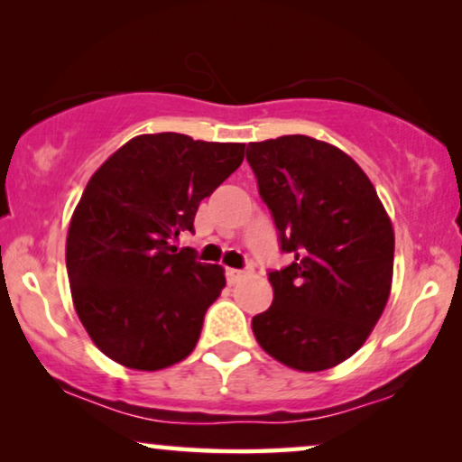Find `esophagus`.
Segmentation results:
<instances>
[{"label": "esophagus", "instance_id": "esophagus-1", "mask_svg": "<svg viewBox=\"0 0 462 462\" xmlns=\"http://www.w3.org/2000/svg\"><path fill=\"white\" fill-rule=\"evenodd\" d=\"M250 273H252V269H245V271L226 269V282H229V283H237L239 280H244V277H248Z\"/></svg>", "mask_w": 462, "mask_h": 462}]
</instances>
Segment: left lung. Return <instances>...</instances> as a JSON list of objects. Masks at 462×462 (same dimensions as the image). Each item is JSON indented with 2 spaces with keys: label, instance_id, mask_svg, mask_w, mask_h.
Instances as JSON below:
<instances>
[{
  "label": "left lung",
  "instance_id": "left-lung-1",
  "mask_svg": "<svg viewBox=\"0 0 462 462\" xmlns=\"http://www.w3.org/2000/svg\"><path fill=\"white\" fill-rule=\"evenodd\" d=\"M245 160L280 248L294 258L269 271L273 305L252 318V332L288 368H334L365 343L387 305L393 226L364 170L334 144L280 136L250 143Z\"/></svg>",
  "mask_w": 462,
  "mask_h": 462
}]
</instances>
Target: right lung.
Returning a JSON list of instances; mask_svg holds the SVG:
<instances>
[{"instance_id":"1","label":"right lung","mask_w":462,"mask_h":462,"mask_svg":"<svg viewBox=\"0 0 462 462\" xmlns=\"http://www.w3.org/2000/svg\"><path fill=\"white\" fill-rule=\"evenodd\" d=\"M244 149L141 134L88 180L69 225L67 273L81 324L113 362L153 372L195 349L225 271L172 244L193 231L199 201L242 166Z\"/></svg>"}]
</instances>
